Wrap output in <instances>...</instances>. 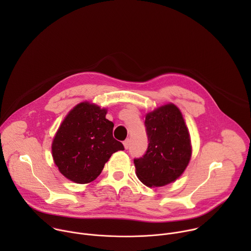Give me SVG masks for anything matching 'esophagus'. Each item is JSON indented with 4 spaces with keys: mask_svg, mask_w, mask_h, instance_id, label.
Listing matches in <instances>:
<instances>
[{
    "mask_svg": "<svg viewBox=\"0 0 251 251\" xmlns=\"http://www.w3.org/2000/svg\"><path fill=\"white\" fill-rule=\"evenodd\" d=\"M123 145H124V148L127 150L130 146V140L129 139H126L124 142H123Z\"/></svg>",
    "mask_w": 251,
    "mask_h": 251,
    "instance_id": "1",
    "label": "esophagus"
}]
</instances>
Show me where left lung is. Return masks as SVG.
Listing matches in <instances>:
<instances>
[{
  "label": "left lung",
  "mask_w": 251,
  "mask_h": 251,
  "mask_svg": "<svg viewBox=\"0 0 251 251\" xmlns=\"http://www.w3.org/2000/svg\"><path fill=\"white\" fill-rule=\"evenodd\" d=\"M149 146L135 159L136 175L149 188L169 185L180 177L192 158L189 129L181 110L174 103L157 107L145 117Z\"/></svg>",
  "instance_id": "left-lung-1"
}]
</instances>
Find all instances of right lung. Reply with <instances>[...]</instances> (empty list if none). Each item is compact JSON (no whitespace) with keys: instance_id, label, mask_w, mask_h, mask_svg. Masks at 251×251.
Segmentation results:
<instances>
[{"instance_id":"add662e5","label":"right lung","mask_w":251,"mask_h":251,"mask_svg":"<svg viewBox=\"0 0 251 251\" xmlns=\"http://www.w3.org/2000/svg\"><path fill=\"white\" fill-rule=\"evenodd\" d=\"M107 108L83 101L60 123L51 143V155L58 171L76 184L93 182L122 143L112 135L114 124L106 119Z\"/></svg>"}]
</instances>
